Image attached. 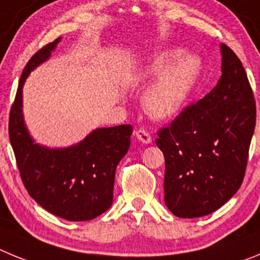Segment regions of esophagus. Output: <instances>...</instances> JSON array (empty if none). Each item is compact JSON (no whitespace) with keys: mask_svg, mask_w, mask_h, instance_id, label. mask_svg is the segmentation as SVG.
<instances>
[{"mask_svg":"<svg viewBox=\"0 0 260 260\" xmlns=\"http://www.w3.org/2000/svg\"><path fill=\"white\" fill-rule=\"evenodd\" d=\"M135 133H136V137H137V139H139L141 142H144V144H150L151 142V136L146 129H142V128H140V129L136 131Z\"/></svg>","mask_w":260,"mask_h":260,"instance_id":"obj_1","label":"esophagus"}]
</instances>
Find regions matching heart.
I'll return each instance as SVG.
<instances>
[{
	"label": "heart",
	"instance_id": "obj_1",
	"mask_svg": "<svg viewBox=\"0 0 260 260\" xmlns=\"http://www.w3.org/2000/svg\"><path fill=\"white\" fill-rule=\"evenodd\" d=\"M179 54V50L165 51L154 58L144 71L145 76L160 75L144 98L145 110L155 119L172 118L179 113L200 74V59L193 54L182 55L168 67Z\"/></svg>",
	"mask_w": 260,
	"mask_h": 260
}]
</instances>
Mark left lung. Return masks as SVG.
I'll return each instance as SVG.
<instances>
[{
  "label": "left lung",
  "instance_id": "left-lung-1",
  "mask_svg": "<svg viewBox=\"0 0 260 260\" xmlns=\"http://www.w3.org/2000/svg\"><path fill=\"white\" fill-rule=\"evenodd\" d=\"M221 76L214 89L160 128L165 202L179 217H200L220 209L244 181L256 106L244 66L221 45Z\"/></svg>",
  "mask_w": 260,
  "mask_h": 260
}]
</instances>
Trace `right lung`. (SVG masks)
I'll return each mask as SVG.
<instances>
[{"instance_id": "add662e5", "label": "right lung", "mask_w": 260, "mask_h": 260, "mask_svg": "<svg viewBox=\"0 0 260 260\" xmlns=\"http://www.w3.org/2000/svg\"><path fill=\"white\" fill-rule=\"evenodd\" d=\"M59 41L58 37L40 49L25 64L10 110L9 137L23 184L36 202L66 220H92L113 205L116 166L129 149L133 128L131 124L97 128L83 141L64 149L34 141L23 119V84Z\"/></svg>"}]
</instances>
